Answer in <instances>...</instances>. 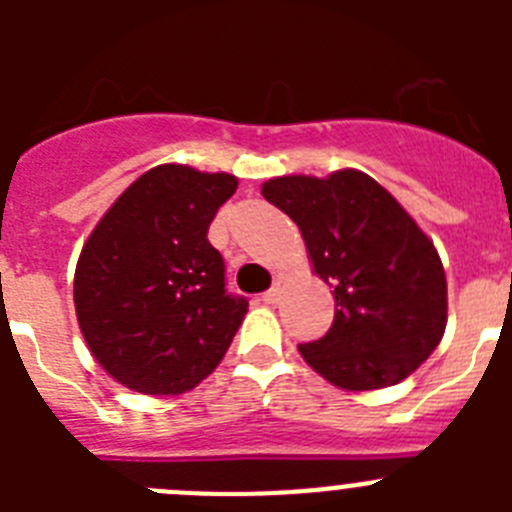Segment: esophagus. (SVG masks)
<instances>
[{
  "label": "esophagus",
  "mask_w": 512,
  "mask_h": 512,
  "mask_svg": "<svg viewBox=\"0 0 512 512\" xmlns=\"http://www.w3.org/2000/svg\"><path fill=\"white\" fill-rule=\"evenodd\" d=\"M261 300H264L266 305H277V302L282 300V287H279V284H274V287L266 289L264 295H261Z\"/></svg>",
  "instance_id": "obj_1"
}]
</instances>
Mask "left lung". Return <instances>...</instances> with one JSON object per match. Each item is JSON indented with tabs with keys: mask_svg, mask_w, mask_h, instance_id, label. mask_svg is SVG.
<instances>
[{
	"mask_svg": "<svg viewBox=\"0 0 512 512\" xmlns=\"http://www.w3.org/2000/svg\"><path fill=\"white\" fill-rule=\"evenodd\" d=\"M261 194L295 220L315 274L336 297L333 325L297 346L302 359L351 392L410 377L446 328V274L431 238L356 169L328 179L279 176Z\"/></svg>",
	"mask_w": 512,
	"mask_h": 512,
	"instance_id": "left-lung-1",
	"label": "left lung"
}]
</instances>
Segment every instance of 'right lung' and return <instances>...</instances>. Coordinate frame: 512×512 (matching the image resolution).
<instances>
[{
    "label": "right lung",
    "mask_w": 512,
    "mask_h": 512,
    "mask_svg": "<svg viewBox=\"0 0 512 512\" xmlns=\"http://www.w3.org/2000/svg\"><path fill=\"white\" fill-rule=\"evenodd\" d=\"M238 179L164 164L104 212L76 264L74 305L89 351L143 395H182L220 364L248 300L225 289L207 241Z\"/></svg>",
    "instance_id": "1"
}]
</instances>
